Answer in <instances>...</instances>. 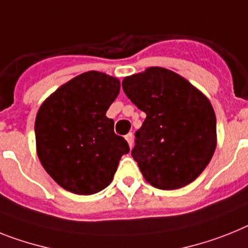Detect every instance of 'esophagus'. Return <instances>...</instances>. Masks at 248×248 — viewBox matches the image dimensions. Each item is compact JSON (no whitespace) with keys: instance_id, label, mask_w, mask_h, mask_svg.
Instances as JSON below:
<instances>
[{"instance_id":"obj_1","label":"esophagus","mask_w":248,"mask_h":248,"mask_svg":"<svg viewBox=\"0 0 248 248\" xmlns=\"http://www.w3.org/2000/svg\"><path fill=\"white\" fill-rule=\"evenodd\" d=\"M124 139H126V140H127V142H128V145H130V147H132V145H134V135L131 134H127L126 135V136H124Z\"/></svg>"}]
</instances>
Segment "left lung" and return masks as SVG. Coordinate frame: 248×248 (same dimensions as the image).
Returning a JSON list of instances; mask_svg holds the SVG:
<instances>
[{"mask_svg":"<svg viewBox=\"0 0 248 248\" xmlns=\"http://www.w3.org/2000/svg\"><path fill=\"white\" fill-rule=\"evenodd\" d=\"M122 88L146 113L131 151L146 182L163 190L194 182L217 146L209 99L182 76L160 66L126 77Z\"/></svg>","mask_w":248,"mask_h":248,"instance_id":"left-lung-1","label":"left lung"}]
</instances>
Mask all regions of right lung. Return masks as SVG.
Segmentation results:
<instances>
[{"mask_svg": "<svg viewBox=\"0 0 248 248\" xmlns=\"http://www.w3.org/2000/svg\"><path fill=\"white\" fill-rule=\"evenodd\" d=\"M120 80L87 72L45 99L35 120L37 156L51 178L74 194L103 190L113 179L127 141L114 134L106 112L120 93Z\"/></svg>", "mask_w": 248, "mask_h": 248, "instance_id": "obj_1", "label": "right lung"}]
</instances>
